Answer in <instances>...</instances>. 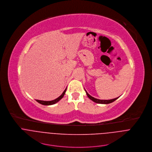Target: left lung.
Listing matches in <instances>:
<instances>
[{"instance_id": "8db88e82", "label": "left lung", "mask_w": 152, "mask_h": 152, "mask_svg": "<svg viewBox=\"0 0 152 152\" xmlns=\"http://www.w3.org/2000/svg\"><path fill=\"white\" fill-rule=\"evenodd\" d=\"M85 91H86V94H87L88 98L92 100V101H94V102H96V103H98V104H110V103L114 102V101H115L116 99H117L119 98V97H117V98H116L112 99H109V100H101V99H98L95 98L94 97H93V96H92L91 95H90L87 92L86 90H85Z\"/></svg>"}]
</instances>
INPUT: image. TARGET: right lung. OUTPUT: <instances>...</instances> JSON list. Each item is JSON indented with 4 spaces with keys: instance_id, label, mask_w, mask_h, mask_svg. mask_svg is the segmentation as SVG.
<instances>
[{
    "instance_id": "obj_1",
    "label": "right lung",
    "mask_w": 152,
    "mask_h": 152,
    "mask_svg": "<svg viewBox=\"0 0 152 152\" xmlns=\"http://www.w3.org/2000/svg\"><path fill=\"white\" fill-rule=\"evenodd\" d=\"M66 88H65V90L64 91V92L62 93V94L60 95L59 97H58L57 98H56V99H54V100H52V101H41V100H36L38 103L42 104V105H53V104H55L56 103H57V102H58L60 99H62V98H63V97L64 96L65 94V92H66Z\"/></svg>"
}]
</instances>
